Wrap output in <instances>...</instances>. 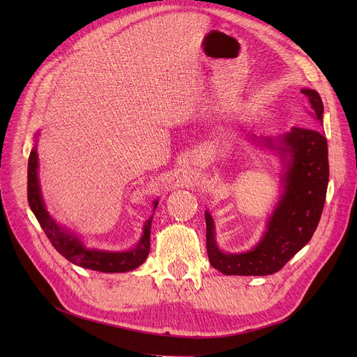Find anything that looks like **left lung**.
I'll return each instance as SVG.
<instances>
[{"mask_svg":"<svg viewBox=\"0 0 357 357\" xmlns=\"http://www.w3.org/2000/svg\"><path fill=\"white\" fill-rule=\"evenodd\" d=\"M308 98L312 116L323 126V101L314 89H301ZM279 152L288 159L285 194L269 220L268 231L248 253L226 255L214 240V222L205 211L207 253L214 269L224 275L265 276L282 269L287 261L311 240L326 202L328 185L327 139L320 130L295 126L280 139ZM272 146V142L268 140Z\"/></svg>","mask_w":357,"mask_h":357,"instance_id":"8db88e82","label":"left lung"}]
</instances>
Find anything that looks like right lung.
<instances>
[{"mask_svg":"<svg viewBox=\"0 0 357 357\" xmlns=\"http://www.w3.org/2000/svg\"><path fill=\"white\" fill-rule=\"evenodd\" d=\"M27 199L31 211L34 213L40 227L46 233L47 238L65 259L72 261L73 265L81 268L105 272V273H117V272H128L139 268L150 252V226H152V218L147 220L144 224V230L142 240L136 249L130 252H101L86 249L85 245L78 240L77 236L68 234L65 229H61L56 224L49 213L45 208V204L40 195L39 179H37V153L33 149L29 156V167H27ZM155 204V210L158 207V201Z\"/></svg>","mask_w":357,"mask_h":357,"instance_id":"right-lung-1","label":"right lung"}]
</instances>
